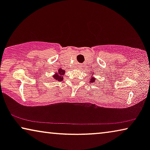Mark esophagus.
<instances>
[{"label":"esophagus","mask_w":150,"mask_h":150,"mask_svg":"<svg viewBox=\"0 0 150 150\" xmlns=\"http://www.w3.org/2000/svg\"><path fill=\"white\" fill-rule=\"evenodd\" d=\"M81 65H78V67H81Z\"/></svg>","instance_id":"34e87169"}]
</instances>
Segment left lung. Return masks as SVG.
<instances>
[{
	"instance_id": "1",
	"label": "left lung",
	"mask_w": 150,
	"mask_h": 150,
	"mask_svg": "<svg viewBox=\"0 0 150 150\" xmlns=\"http://www.w3.org/2000/svg\"><path fill=\"white\" fill-rule=\"evenodd\" d=\"M92 74H93V73H92ZM96 81V79H94L93 77H91L90 78V82H91V83H93V82H94Z\"/></svg>"
}]
</instances>
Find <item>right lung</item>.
Wrapping results in <instances>:
<instances>
[{"label":"right lung","mask_w":150,"mask_h":150,"mask_svg":"<svg viewBox=\"0 0 150 150\" xmlns=\"http://www.w3.org/2000/svg\"><path fill=\"white\" fill-rule=\"evenodd\" d=\"M65 71L63 70L62 69H59L58 70V72H57L53 76V78L55 81H62V80L63 79V75L64 74Z\"/></svg>","instance_id":"obj_1"}]
</instances>
